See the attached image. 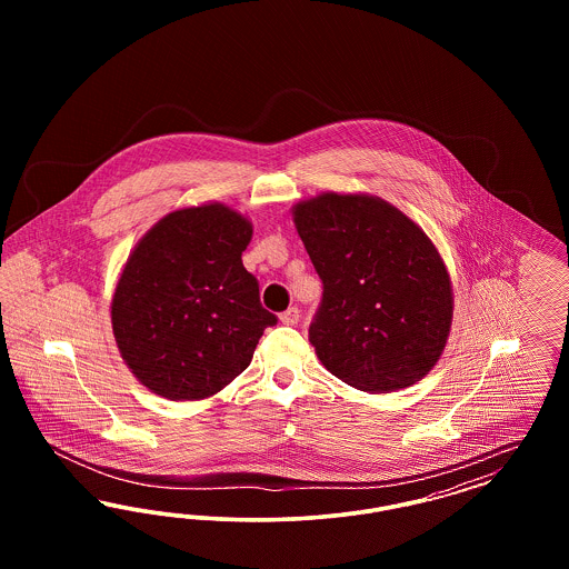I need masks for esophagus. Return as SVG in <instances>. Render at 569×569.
<instances>
[{"label":"esophagus","instance_id":"obj_1","mask_svg":"<svg viewBox=\"0 0 569 569\" xmlns=\"http://www.w3.org/2000/svg\"><path fill=\"white\" fill-rule=\"evenodd\" d=\"M298 320H300V309L298 307H290V309H286L283 313H281V322L288 326L298 325Z\"/></svg>","mask_w":569,"mask_h":569}]
</instances>
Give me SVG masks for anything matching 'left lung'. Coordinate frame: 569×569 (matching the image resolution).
Returning <instances> with one entry per match:
<instances>
[{
  "mask_svg": "<svg viewBox=\"0 0 569 569\" xmlns=\"http://www.w3.org/2000/svg\"><path fill=\"white\" fill-rule=\"evenodd\" d=\"M295 223L325 288L309 341L326 369L365 392L425 378L450 332L452 288L422 228L358 193L298 202Z\"/></svg>",
  "mask_w": 569,
  "mask_h": 569,
  "instance_id": "1",
  "label": "left lung"
}]
</instances>
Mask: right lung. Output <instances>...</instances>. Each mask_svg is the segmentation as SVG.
I'll return each instance as SVG.
<instances>
[{"mask_svg":"<svg viewBox=\"0 0 569 569\" xmlns=\"http://www.w3.org/2000/svg\"><path fill=\"white\" fill-rule=\"evenodd\" d=\"M251 223L223 204L181 209L136 244L110 316L140 383L170 401L219 392L249 367L277 316L243 267Z\"/></svg>","mask_w":569,"mask_h":569,"instance_id":"1","label":"right lung"}]
</instances>
